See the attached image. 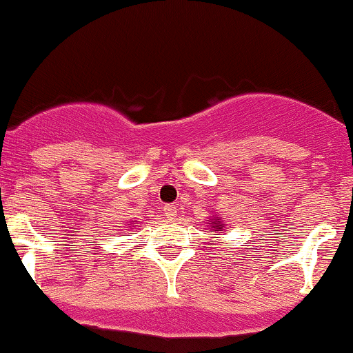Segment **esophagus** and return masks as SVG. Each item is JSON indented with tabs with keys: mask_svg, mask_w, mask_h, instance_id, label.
I'll use <instances>...</instances> for the list:
<instances>
[{
	"mask_svg": "<svg viewBox=\"0 0 353 353\" xmlns=\"http://www.w3.org/2000/svg\"><path fill=\"white\" fill-rule=\"evenodd\" d=\"M165 215L168 220H175L178 215V208L176 205H166L165 207Z\"/></svg>",
	"mask_w": 353,
	"mask_h": 353,
	"instance_id": "obj_1",
	"label": "esophagus"
}]
</instances>
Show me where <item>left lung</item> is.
Here are the masks:
<instances>
[{"instance_id": "8db88e82", "label": "left lung", "mask_w": 353, "mask_h": 353, "mask_svg": "<svg viewBox=\"0 0 353 353\" xmlns=\"http://www.w3.org/2000/svg\"><path fill=\"white\" fill-rule=\"evenodd\" d=\"M210 227H212L213 232H221V228H223V223H221L220 219H213L212 225H210Z\"/></svg>"}]
</instances>
